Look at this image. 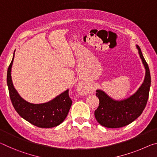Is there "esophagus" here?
<instances>
[{
	"instance_id": "34e87169",
	"label": "esophagus",
	"mask_w": 157,
	"mask_h": 157,
	"mask_svg": "<svg viewBox=\"0 0 157 157\" xmlns=\"http://www.w3.org/2000/svg\"><path fill=\"white\" fill-rule=\"evenodd\" d=\"M77 90H78V92L81 94L86 95V94L89 93L90 90V88L88 86H87L85 84H83V83H80L78 84V86H77Z\"/></svg>"
}]
</instances>
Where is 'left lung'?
<instances>
[{
  "instance_id": "left-lung-1",
  "label": "left lung",
  "mask_w": 157,
  "mask_h": 157,
  "mask_svg": "<svg viewBox=\"0 0 157 157\" xmlns=\"http://www.w3.org/2000/svg\"><path fill=\"white\" fill-rule=\"evenodd\" d=\"M140 58L145 69L143 83L132 95L122 100H115L104 91L97 90L99 104L94 116L100 124L107 128H120L129 124L142 114L147 104L151 85V76L147 63L140 47L136 45Z\"/></svg>"
}]
</instances>
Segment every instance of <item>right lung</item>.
Masks as SVG:
<instances>
[{"label": "right lung", "instance_id": "right-lung-1", "mask_svg": "<svg viewBox=\"0 0 157 157\" xmlns=\"http://www.w3.org/2000/svg\"><path fill=\"white\" fill-rule=\"evenodd\" d=\"M14 52L7 74L10 97L14 109L21 117L36 127L51 128L60 124L65 120L72 104L69 96V90H66L51 101L42 104H32L25 101L19 95L12 83L11 71Z\"/></svg>", "mask_w": 157, "mask_h": 157}]
</instances>
